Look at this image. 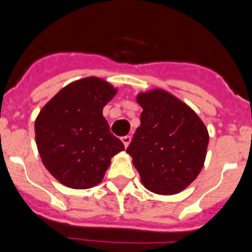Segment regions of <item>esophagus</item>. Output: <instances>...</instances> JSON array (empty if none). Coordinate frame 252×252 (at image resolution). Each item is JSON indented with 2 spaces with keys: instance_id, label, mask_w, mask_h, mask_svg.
Wrapping results in <instances>:
<instances>
[{
  "instance_id": "34e87169",
  "label": "esophagus",
  "mask_w": 252,
  "mask_h": 252,
  "mask_svg": "<svg viewBox=\"0 0 252 252\" xmlns=\"http://www.w3.org/2000/svg\"><path fill=\"white\" fill-rule=\"evenodd\" d=\"M130 141H131V136L130 135H126V136H123V138H122V142H123L124 146H126V147H128V145L130 144Z\"/></svg>"
}]
</instances>
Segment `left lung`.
<instances>
[{"label": "left lung", "instance_id": "1", "mask_svg": "<svg viewBox=\"0 0 252 252\" xmlns=\"http://www.w3.org/2000/svg\"><path fill=\"white\" fill-rule=\"evenodd\" d=\"M140 126L126 152L133 157L141 183L159 195L178 194L204 167L208 131L183 101L162 89L140 93Z\"/></svg>", "mask_w": 252, "mask_h": 252}]
</instances>
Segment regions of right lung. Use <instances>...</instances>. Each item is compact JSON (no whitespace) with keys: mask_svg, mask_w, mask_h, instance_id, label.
Returning a JSON list of instances; mask_svg holds the SVG:
<instances>
[{"mask_svg":"<svg viewBox=\"0 0 252 252\" xmlns=\"http://www.w3.org/2000/svg\"><path fill=\"white\" fill-rule=\"evenodd\" d=\"M116 94L103 79H79L40 111L35 121L36 146L44 166L61 184L72 189L100 184L112 157L124 150L102 116Z\"/></svg>","mask_w":252,"mask_h":252,"instance_id":"1","label":"right lung"}]
</instances>
